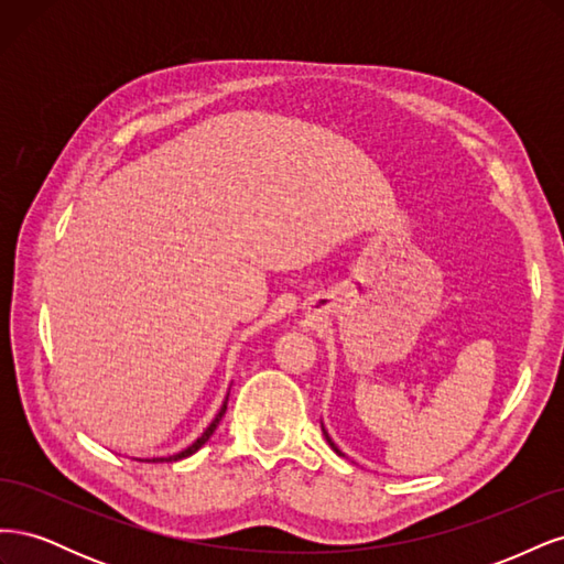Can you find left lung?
<instances>
[{"mask_svg":"<svg viewBox=\"0 0 564 564\" xmlns=\"http://www.w3.org/2000/svg\"><path fill=\"white\" fill-rule=\"evenodd\" d=\"M322 433H324V440H327V442H329V447H332V449H334V452H336L338 456H344V452H340V449H338V447L334 445V440L329 437V433H327V431H324V425H322Z\"/></svg>","mask_w":564,"mask_h":564,"instance_id":"left-lung-1","label":"left lung"}]
</instances>
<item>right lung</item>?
I'll return each instance as SVG.
<instances>
[{"mask_svg": "<svg viewBox=\"0 0 564 564\" xmlns=\"http://www.w3.org/2000/svg\"><path fill=\"white\" fill-rule=\"evenodd\" d=\"M228 395H230V392H228ZM228 395H226V402H224V406H220L218 409V414H216V419L209 423V429L207 431H204L195 442H193V445L191 447H187V449H183V452H178V454H174V456H158V458H139V460H145V464H164V460H166V464H169V460H181V458H185V456H193L202 445H207V440L214 435V431H216V425L220 423V419H224V414H226V409H228Z\"/></svg>", "mask_w": 564, "mask_h": 564, "instance_id": "1", "label": "right lung"}]
</instances>
